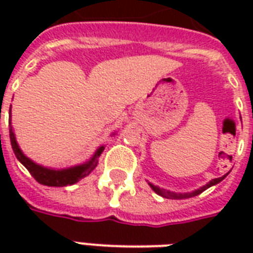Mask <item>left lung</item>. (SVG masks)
Masks as SVG:
<instances>
[{
  "label": "left lung",
  "mask_w": 253,
  "mask_h": 253,
  "mask_svg": "<svg viewBox=\"0 0 253 253\" xmlns=\"http://www.w3.org/2000/svg\"><path fill=\"white\" fill-rule=\"evenodd\" d=\"M241 118V116H240ZM229 175V172L226 173V175L221 176V177H217V179H211V180L209 181L207 184H205L203 187H201V188H198V190L195 191H191V192H173V191H169V190H165V188H160L159 186H154L153 183H150V181H148V184L150 186V188L157 194V195L163 196V198H169V199H187V198H192V196H196L199 195V194H202L203 191L207 190V188H210V187L215 186V184H218V183H221V181L226 177V176Z\"/></svg>",
  "instance_id": "obj_1"
}]
</instances>
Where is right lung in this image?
I'll return each instance as SVG.
<instances>
[{
    "mask_svg": "<svg viewBox=\"0 0 253 253\" xmlns=\"http://www.w3.org/2000/svg\"><path fill=\"white\" fill-rule=\"evenodd\" d=\"M12 107V105H10ZM9 137H10V145L13 149L14 156L17 157L21 164L24 165L27 169L30 170V173L36 179V181H39L43 186L48 187H66L76 184L77 181L84 179L85 176H88L92 170L97 167V160H99L100 154L103 153L104 150V145H101L99 148L96 149V152L93 156L85 161L83 164L73 165V167H67V168H50V167H44L35 163L34 160H31L30 157H27L23 150L20 149L17 139H16V134H14L13 126H12V122H9ZM116 131H114L111 135H115Z\"/></svg>",
    "mask_w": 253,
    "mask_h": 253,
    "instance_id": "add662e5",
    "label": "right lung"
}]
</instances>
